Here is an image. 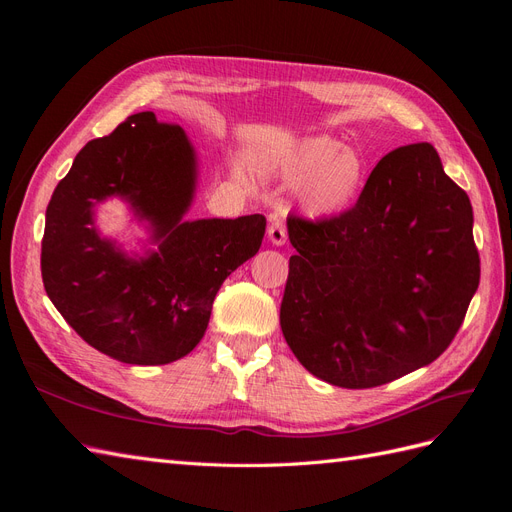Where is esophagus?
<instances>
[{
    "mask_svg": "<svg viewBox=\"0 0 512 512\" xmlns=\"http://www.w3.org/2000/svg\"><path fill=\"white\" fill-rule=\"evenodd\" d=\"M267 235H269V241H271L273 245H284L286 239H288V235H286V224H284L282 220H273L271 226H269V230H267Z\"/></svg>",
    "mask_w": 512,
    "mask_h": 512,
    "instance_id": "34e87169",
    "label": "esophagus"
}]
</instances>
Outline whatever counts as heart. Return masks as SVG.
<instances>
[{
    "mask_svg": "<svg viewBox=\"0 0 512 512\" xmlns=\"http://www.w3.org/2000/svg\"><path fill=\"white\" fill-rule=\"evenodd\" d=\"M269 175L297 183V203L316 220L348 211L365 185V162L359 153L331 136H307L262 162Z\"/></svg>",
    "mask_w": 512,
    "mask_h": 512,
    "instance_id": "heart-1",
    "label": "heart"
}]
</instances>
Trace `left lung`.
<instances>
[{
    "label": "left lung",
    "instance_id": "8db88e82",
    "mask_svg": "<svg viewBox=\"0 0 512 512\" xmlns=\"http://www.w3.org/2000/svg\"><path fill=\"white\" fill-rule=\"evenodd\" d=\"M468 194L429 143L376 164L356 205L288 220L286 344L316 378L371 389L433 363L453 342L480 280Z\"/></svg>",
    "mask_w": 512,
    "mask_h": 512
}]
</instances>
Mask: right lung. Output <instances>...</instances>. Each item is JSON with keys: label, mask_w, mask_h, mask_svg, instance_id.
Returning a JSON list of instances; mask_svg holds the SVG:
<instances>
[{"label": "right lung", "mask_w": 512, "mask_h": 512, "mask_svg": "<svg viewBox=\"0 0 512 512\" xmlns=\"http://www.w3.org/2000/svg\"><path fill=\"white\" fill-rule=\"evenodd\" d=\"M198 185L188 134L151 111L89 141L46 207L42 282L85 342L128 365H166L203 339L215 294L265 237V215L185 220ZM108 197L126 202L150 232L128 253L95 224Z\"/></svg>", "instance_id": "right-lung-1"}]
</instances>
